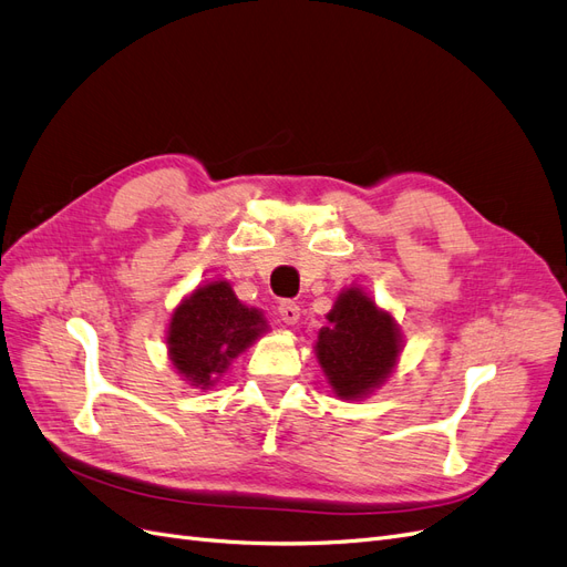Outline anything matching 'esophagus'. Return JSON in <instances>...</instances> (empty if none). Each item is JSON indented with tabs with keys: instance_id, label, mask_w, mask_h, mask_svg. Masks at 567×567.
<instances>
[{
	"instance_id": "34e87169",
	"label": "esophagus",
	"mask_w": 567,
	"mask_h": 567,
	"mask_svg": "<svg viewBox=\"0 0 567 567\" xmlns=\"http://www.w3.org/2000/svg\"><path fill=\"white\" fill-rule=\"evenodd\" d=\"M279 315H281L284 323L293 326V323H298V319H300V305L293 302V300H284V302L279 305Z\"/></svg>"
}]
</instances>
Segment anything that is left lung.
<instances>
[{
	"label": "left lung",
	"mask_w": 567,
	"mask_h": 567,
	"mask_svg": "<svg viewBox=\"0 0 567 567\" xmlns=\"http://www.w3.org/2000/svg\"><path fill=\"white\" fill-rule=\"evenodd\" d=\"M326 321L315 346L326 379L340 400H364L398 367L400 326L357 286L342 290Z\"/></svg>",
	"instance_id": "1"
}]
</instances>
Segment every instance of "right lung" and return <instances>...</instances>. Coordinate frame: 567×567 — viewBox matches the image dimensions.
Wrapping results in <instances>:
<instances>
[{
	"label": "right lung",
	"mask_w": 567,
	"mask_h": 567,
	"mask_svg": "<svg viewBox=\"0 0 567 567\" xmlns=\"http://www.w3.org/2000/svg\"><path fill=\"white\" fill-rule=\"evenodd\" d=\"M265 331V315L238 300L229 281H210L175 307L167 354L188 385L208 390Z\"/></svg>",
	"instance_id": "1"
}]
</instances>
